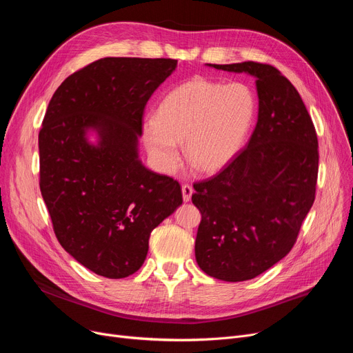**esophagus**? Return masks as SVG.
I'll use <instances>...</instances> for the list:
<instances>
[{
    "label": "esophagus",
    "instance_id": "34e87169",
    "mask_svg": "<svg viewBox=\"0 0 353 353\" xmlns=\"http://www.w3.org/2000/svg\"><path fill=\"white\" fill-rule=\"evenodd\" d=\"M181 193H183V200L184 201H190L192 194H193V188L190 186V184H183Z\"/></svg>",
    "mask_w": 353,
    "mask_h": 353
}]
</instances>
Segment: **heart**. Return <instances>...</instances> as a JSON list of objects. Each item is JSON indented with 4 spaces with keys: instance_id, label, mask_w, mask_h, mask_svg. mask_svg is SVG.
<instances>
[{
    "instance_id": "obj_1",
    "label": "heart",
    "mask_w": 353,
    "mask_h": 353,
    "mask_svg": "<svg viewBox=\"0 0 353 353\" xmlns=\"http://www.w3.org/2000/svg\"><path fill=\"white\" fill-rule=\"evenodd\" d=\"M254 113L248 84L194 77L167 92L156 119L144 121V140L163 172L177 165L179 144L184 143V156L196 170L216 173L240 152Z\"/></svg>"
}]
</instances>
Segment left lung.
Instances as JSON below:
<instances>
[{"instance_id": "1", "label": "left lung", "mask_w": 353, "mask_h": 353, "mask_svg": "<svg viewBox=\"0 0 353 353\" xmlns=\"http://www.w3.org/2000/svg\"><path fill=\"white\" fill-rule=\"evenodd\" d=\"M256 79L257 123L242 152L194 183L199 268L225 282L262 274L296 243L316 193L318 136L298 90L269 64H209Z\"/></svg>"}]
</instances>
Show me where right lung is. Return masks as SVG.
Masks as SVG:
<instances>
[{"label": "right lung", "instance_id": "obj_1", "mask_svg": "<svg viewBox=\"0 0 353 353\" xmlns=\"http://www.w3.org/2000/svg\"><path fill=\"white\" fill-rule=\"evenodd\" d=\"M176 67L172 59H100L67 77L46 111L40 190L54 233L108 279L141 268L150 233L183 203L179 181L145 169L137 147L145 104Z\"/></svg>", "mask_w": 353, "mask_h": 353}]
</instances>
